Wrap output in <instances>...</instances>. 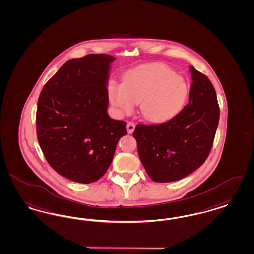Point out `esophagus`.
<instances>
[{
	"mask_svg": "<svg viewBox=\"0 0 254 254\" xmlns=\"http://www.w3.org/2000/svg\"><path fill=\"white\" fill-rule=\"evenodd\" d=\"M126 128H127V131H128V133H131V132L133 131V130H134V128H135V125H134L132 123H127Z\"/></svg>",
	"mask_w": 254,
	"mask_h": 254,
	"instance_id": "34e87169",
	"label": "esophagus"
}]
</instances>
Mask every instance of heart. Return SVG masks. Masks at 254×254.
I'll list each match as a JSON object with an SVG mask.
<instances>
[{
  "instance_id": "heart-1",
  "label": "heart",
  "mask_w": 254,
  "mask_h": 254,
  "mask_svg": "<svg viewBox=\"0 0 254 254\" xmlns=\"http://www.w3.org/2000/svg\"><path fill=\"white\" fill-rule=\"evenodd\" d=\"M114 109L121 115L132 112L139 103L142 116L153 123L172 119L188 100L186 80L160 63L137 66L123 77V84L111 81L107 87Z\"/></svg>"
}]
</instances>
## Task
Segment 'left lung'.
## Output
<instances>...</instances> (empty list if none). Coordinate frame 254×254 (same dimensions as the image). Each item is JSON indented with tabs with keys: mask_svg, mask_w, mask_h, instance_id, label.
Wrapping results in <instances>:
<instances>
[{
	"mask_svg": "<svg viewBox=\"0 0 254 254\" xmlns=\"http://www.w3.org/2000/svg\"><path fill=\"white\" fill-rule=\"evenodd\" d=\"M189 103L167 123L137 124L141 163L152 181L170 183L187 177L207 159L219 122L216 90L208 77L190 66Z\"/></svg>",
	"mask_w": 254,
	"mask_h": 254,
	"instance_id": "obj_1",
	"label": "left lung"
}]
</instances>
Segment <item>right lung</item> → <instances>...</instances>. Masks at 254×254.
I'll return each instance as SVG.
<instances>
[{
  "mask_svg": "<svg viewBox=\"0 0 254 254\" xmlns=\"http://www.w3.org/2000/svg\"><path fill=\"white\" fill-rule=\"evenodd\" d=\"M108 55L66 61L41 90L37 110L38 142L50 166L63 177L91 184L112 163L126 123L107 114Z\"/></svg>",
  "mask_w": 254,
  "mask_h": 254,
  "instance_id": "add662e5",
  "label": "right lung"
}]
</instances>
